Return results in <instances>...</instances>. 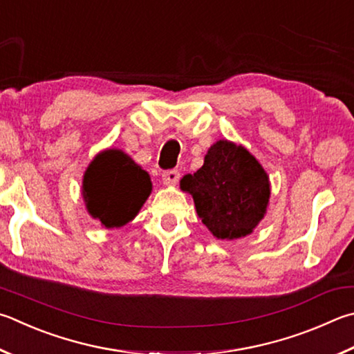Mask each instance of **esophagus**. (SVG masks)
Wrapping results in <instances>:
<instances>
[{"mask_svg":"<svg viewBox=\"0 0 354 354\" xmlns=\"http://www.w3.org/2000/svg\"><path fill=\"white\" fill-rule=\"evenodd\" d=\"M179 171L178 170H167L162 173V183L164 185H175L179 181Z\"/></svg>","mask_w":354,"mask_h":354,"instance_id":"34e87169","label":"esophagus"}]
</instances>
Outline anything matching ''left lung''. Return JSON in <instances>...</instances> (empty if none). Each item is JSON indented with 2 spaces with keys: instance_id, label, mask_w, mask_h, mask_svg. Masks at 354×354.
<instances>
[{
  "instance_id": "1",
  "label": "left lung",
  "mask_w": 354,
  "mask_h": 354,
  "mask_svg": "<svg viewBox=\"0 0 354 354\" xmlns=\"http://www.w3.org/2000/svg\"><path fill=\"white\" fill-rule=\"evenodd\" d=\"M201 221L218 240L249 235L266 214L271 184L266 171L241 145L216 140L194 175L181 179Z\"/></svg>"
}]
</instances>
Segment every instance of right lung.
I'll return each mask as SVG.
<instances>
[{
    "instance_id": "right-lung-1",
    "label": "right lung",
    "mask_w": 354,
    "mask_h": 354,
    "mask_svg": "<svg viewBox=\"0 0 354 354\" xmlns=\"http://www.w3.org/2000/svg\"><path fill=\"white\" fill-rule=\"evenodd\" d=\"M150 194L149 173L120 150L99 153L83 176L86 209L108 229L131 221Z\"/></svg>"
}]
</instances>
